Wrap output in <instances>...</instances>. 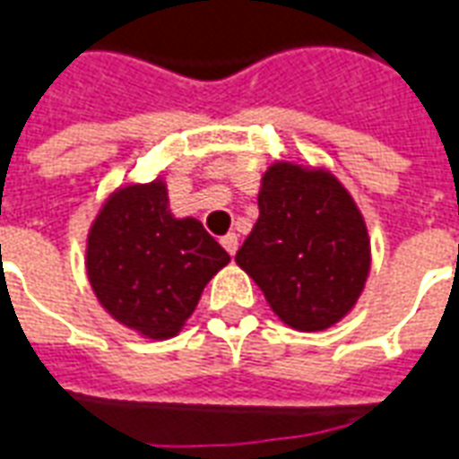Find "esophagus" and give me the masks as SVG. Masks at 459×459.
I'll list each match as a JSON object with an SVG mask.
<instances>
[{
    "mask_svg": "<svg viewBox=\"0 0 459 459\" xmlns=\"http://www.w3.org/2000/svg\"><path fill=\"white\" fill-rule=\"evenodd\" d=\"M221 246L229 250V255H236V250H238V236H236V233H226V236L221 238Z\"/></svg>",
    "mask_w": 459,
    "mask_h": 459,
    "instance_id": "obj_1",
    "label": "esophagus"
}]
</instances>
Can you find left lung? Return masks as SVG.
Instances as JSON below:
<instances>
[{
	"label": "left lung",
	"mask_w": 459,
	"mask_h": 459,
	"mask_svg": "<svg viewBox=\"0 0 459 459\" xmlns=\"http://www.w3.org/2000/svg\"><path fill=\"white\" fill-rule=\"evenodd\" d=\"M258 209L236 263L285 325L302 332L332 327L354 307L371 263L351 196L327 171L273 164Z\"/></svg>",
	"instance_id": "1"
}]
</instances>
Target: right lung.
<instances>
[{
    "label": "right lung",
    "instance_id": "obj_1",
    "mask_svg": "<svg viewBox=\"0 0 459 459\" xmlns=\"http://www.w3.org/2000/svg\"><path fill=\"white\" fill-rule=\"evenodd\" d=\"M161 181L115 194L88 236V278L110 315L150 339L174 337L229 253L196 219H174Z\"/></svg>",
    "mask_w": 459,
    "mask_h": 459
}]
</instances>
